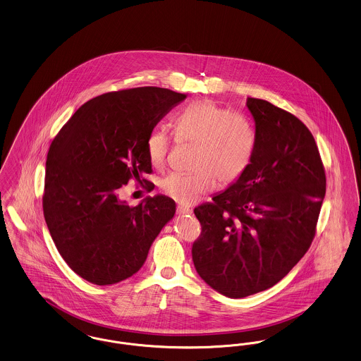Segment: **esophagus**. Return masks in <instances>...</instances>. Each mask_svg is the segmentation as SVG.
Masks as SVG:
<instances>
[{
  "label": "esophagus",
  "instance_id": "obj_1",
  "mask_svg": "<svg viewBox=\"0 0 361 361\" xmlns=\"http://www.w3.org/2000/svg\"><path fill=\"white\" fill-rule=\"evenodd\" d=\"M176 213H178V214L185 216V214H191V213H192V210H191V209H188L186 206H178V207H176Z\"/></svg>",
  "mask_w": 361,
  "mask_h": 361
}]
</instances>
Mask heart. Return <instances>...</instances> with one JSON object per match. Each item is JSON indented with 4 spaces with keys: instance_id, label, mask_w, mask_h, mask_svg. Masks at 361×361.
<instances>
[{
    "instance_id": "obj_1",
    "label": "heart",
    "mask_w": 361,
    "mask_h": 361,
    "mask_svg": "<svg viewBox=\"0 0 361 361\" xmlns=\"http://www.w3.org/2000/svg\"><path fill=\"white\" fill-rule=\"evenodd\" d=\"M176 140L197 144L192 159L194 173H170L161 191L180 204H195L214 190L217 180L226 186L235 183L251 163L255 133L250 121L224 109L212 101H198L186 106L173 118ZM171 139L163 130H154L145 142L152 167L167 163Z\"/></svg>"
}]
</instances>
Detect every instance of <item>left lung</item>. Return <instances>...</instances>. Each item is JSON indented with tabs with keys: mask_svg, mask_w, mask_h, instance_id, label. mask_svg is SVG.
Segmentation results:
<instances>
[{
	"mask_svg": "<svg viewBox=\"0 0 361 361\" xmlns=\"http://www.w3.org/2000/svg\"><path fill=\"white\" fill-rule=\"evenodd\" d=\"M255 145L247 171L213 202L194 209L202 233L192 244L198 275L229 298L264 291L310 248L326 191L312 132L294 114L247 98Z\"/></svg>",
	"mask_w": 361,
	"mask_h": 361,
	"instance_id": "1",
	"label": "left lung"
}]
</instances>
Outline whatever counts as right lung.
<instances>
[{
  "label": "right lung",
  "mask_w": 361,
  "mask_h": 361,
  "mask_svg": "<svg viewBox=\"0 0 361 361\" xmlns=\"http://www.w3.org/2000/svg\"><path fill=\"white\" fill-rule=\"evenodd\" d=\"M186 98L161 87L98 95L79 108L51 142L43 212L68 267L87 282L108 286L140 269L175 214L166 195L130 207L118 198L129 179L152 173L145 142L157 123ZM151 191L152 183L142 179Z\"/></svg>",
  "instance_id": "add662e5"
}]
</instances>
